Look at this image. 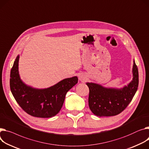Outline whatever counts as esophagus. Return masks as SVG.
I'll use <instances>...</instances> for the list:
<instances>
[{
    "instance_id": "obj_1",
    "label": "esophagus",
    "mask_w": 149,
    "mask_h": 149,
    "mask_svg": "<svg viewBox=\"0 0 149 149\" xmlns=\"http://www.w3.org/2000/svg\"><path fill=\"white\" fill-rule=\"evenodd\" d=\"M79 80H80L82 82H84L86 80V78L83 75H79Z\"/></svg>"
}]
</instances>
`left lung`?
Instances as JSON below:
<instances>
[{
    "label": "left lung",
    "mask_w": 149,
    "mask_h": 149,
    "mask_svg": "<svg viewBox=\"0 0 149 149\" xmlns=\"http://www.w3.org/2000/svg\"><path fill=\"white\" fill-rule=\"evenodd\" d=\"M132 81L122 88H105L100 84L87 83L89 88L88 105L96 116H113L122 113L134 96L138 86V68L134 61Z\"/></svg>",
    "instance_id": "8db88e82"
}]
</instances>
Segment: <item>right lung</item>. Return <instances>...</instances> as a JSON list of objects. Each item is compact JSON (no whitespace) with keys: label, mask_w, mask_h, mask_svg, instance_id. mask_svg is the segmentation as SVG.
Returning <instances> with one entry per match:
<instances>
[{"label":"right lung","mask_w":149,"mask_h":149,"mask_svg":"<svg viewBox=\"0 0 149 149\" xmlns=\"http://www.w3.org/2000/svg\"><path fill=\"white\" fill-rule=\"evenodd\" d=\"M19 56L10 74V88L15 101L28 114L48 118L56 116L62 108L66 93L78 83V78H66L47 88L36 89L26 85L18 74Z\"/></svg>","instance_id":"add662e5"}]
</instances>
